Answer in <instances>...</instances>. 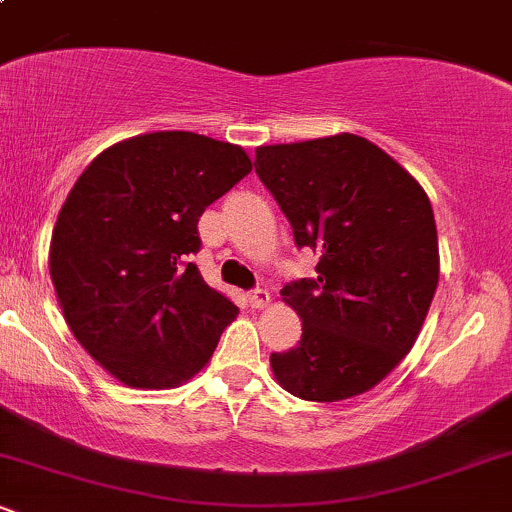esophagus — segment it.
<instances>
[{"label":"esophagus","mask_w":512,"mask_h":512,"mask_svg":"<svg viewBox=\"0 0 512 512\" xmlns=\"http://www.w3.org/2000/svg\"><path fill=\"white\" fill-rule=\"evenodd\" d=\"M248 298H250V305L255 310H264L269 305V301H272V296H269L267 289H255Z\"/></svg>","instance_id":"1"}]
</instances>
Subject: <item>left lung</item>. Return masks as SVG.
<instances>
[{
	"label": "left lung",
	"instance_id": "1",
	"mask_svg": "<svg viewBox=\"0 0 512 512\" xmlns=\"http://www.w3.org/2000/svg\"><path fill=\"white\" fill-rule=\"evenodd\" d=\"M255 170L317 255L281 289L301 342L269 356L293 397L339 402L383 383L419 337L438 286V231L419 180L358 134L255 149Z\"/></svg>",
	"mask_w": 512,
	"mask_h": 512
}]
</instances>
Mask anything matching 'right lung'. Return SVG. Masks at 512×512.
Listing matches in <instances>:
<instances>
[{"label": "right lung", "instance_id": "1", "mask_svg": "<svg viewBox=\"0 0 512 512\" xmlns=\"http://www.w3.org/2000/svg\"><path fill=\"white\" fill-rule=\"evenodd\" d=\"M252 170L243 146L195 132L122 139L88 163L50 240L76 342L122 385L173 390L209 363L238 308L195 262L197 221Z\"/></svg>", "mask_w": 512, "mask_h": 512}]
</instances>
